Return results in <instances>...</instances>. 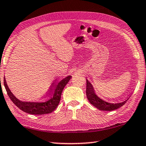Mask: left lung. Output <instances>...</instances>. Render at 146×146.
Returning <instances> with one entry per match:
<instances>
[{"label":"left lung","mask_w":146,"mask_h":146,"mask_svg":"<svg viewBox=\"0 0 146 146\" xmlns=\"http://www.w3.org/2000/svg\"><path fill=\"white\" fill-rule=\"evenodd\" d=\"M86 95H87L89 102L91 104L98 108V110L102 111H113L117 110V109L122 107L127 101L125 100L120 103L113 104L105 102L95 95L92 85L88 80H86Z\"/></svg>","instance_id":"1"}]
</instances>
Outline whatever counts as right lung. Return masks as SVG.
<instances>
[{"mask_svg": "<svg viewBox=\"0 0 146 146\" xmlns=\"http://www.w3.org/2000/svg\"><path fill=\"white\" fill-rule=\"evenodd\" d=\"M71 77V76H68L53 84L47 97L40 101L33 102H23L17 99L9 89L5 78H4V84L9 98L20 110L31 115H44L51 113L57 107L60 100L62 90Z\"/></svg>", "mask_w": 146, "mask_h": 146, "instance_id": "obj_1", "label": "right lung"}]
</instances>
